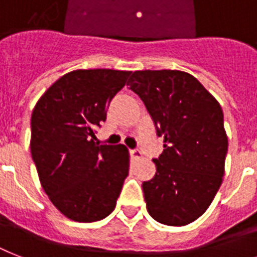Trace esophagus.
<instances>
[{"mask_svg": "<svg viewBox=\"0 0 257 257\" xmlns=\"http://www.w3.org/2000/svg\"><path fill=\"white\" fill-rule=\"evenodd\" d=\"M129 154H131L132 160H141V158H143V153H141L139 149L131 150V152H129Z\"/></svg>", "mask_w": 257, "mask_h": 257, "instance_id": "obj_1", "label": "esophagus"}]
</instances>
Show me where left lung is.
Instances as JSON below:
<instances>
[{"mask_svg":"<svg viewBox=\"0 0 257 257\" xmlns=\"http://www.w3.org/2000/svg\"><path fill=\"white\" fill-rule=\"evenodd\" d=\"M129 88L140 96L164 137L156 176L143 183L149 215L186 226L211 204L224 176L228 139L218 100L178 70L135 71Z\"/></svg>","mask_w":257,"mask_h":257,"instance_id":"1","label":"left lung"}]
</instances>
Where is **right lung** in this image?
<instances>
[{
	"label": "right lung",
	"instance_id": "obj_1",
	"mask_svg": "<svg viewBox=\"0 0 257 257\" xmlns=\"http://www.w3.org/2000/svg\"><path fill=\"white\" fill-rule=\"evenodd\" d=\"M131 71L75 70L37 101L31 114V157L41 185L64 216L97 222L114 210L129 172L124 145L95 143L96 126Z\"/></svg>",
	"mask_w": 257,
	"mask_h": 257
}]
</instances>
